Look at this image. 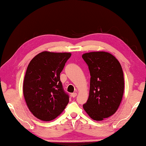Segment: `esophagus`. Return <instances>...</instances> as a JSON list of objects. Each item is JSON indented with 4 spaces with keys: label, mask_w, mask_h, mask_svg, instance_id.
Listing matches in <instances>:
<instances>
[{
    "label": "esophagus",
    "mask_w": 146,
    "mask_h": 146,
    "mask_svg": "<svg viewBox=\"0 0 146 146\" xmlns=\"http://www.w3.org/2000/svg\"><path fill=\"white\" fill-rule=\"evenodd\" d=\"M76 95H77V94H76V93H73V94H71V97H72L73 98H75V97H76Z\"/></svg>",
    "instance_id": "obj_1"
}]
</instances>
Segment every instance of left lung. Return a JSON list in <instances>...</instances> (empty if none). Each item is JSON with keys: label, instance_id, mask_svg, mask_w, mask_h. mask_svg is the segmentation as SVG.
I'll use <instances>...</instances> for the list:
<instances>
[{"label": "left lung", "instance_id": "8db88e82", "mask_svg": "<svg viewBox=\"0 0 146 146\" xmlns=\"http://www.w3.org/2000/svg\"><path fill=\"white\" fill-rule=\"evenodd\" d=\"M90 73L89 97L83 109L93 120L101 121L116 112L122 102L124 79L116 58L105 51L82 55Z\"/></svg>", "mask_w": 146, "mask_h": 146}]
</instances>
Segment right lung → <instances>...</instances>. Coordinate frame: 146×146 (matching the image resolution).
Wrapping results in <instances>:
<instances>
[{
    "label": "right lung",
    "mask_w": 146,
    "mask_h": 146,
    "mask_svg": "<svg viewBox=\"0 0 146 146\" xmlns=\"http://www.w3.org/2000/svg\"><path fill=\"white\" fill-rule=\"evenodd\" d=\"M70 52L42 51L30 61L23 83L27 106L34 116L43 121L56 119L69 102L60 81V73Z\"/></svg>",
    "instance_id": "1"
}]
</instances>
